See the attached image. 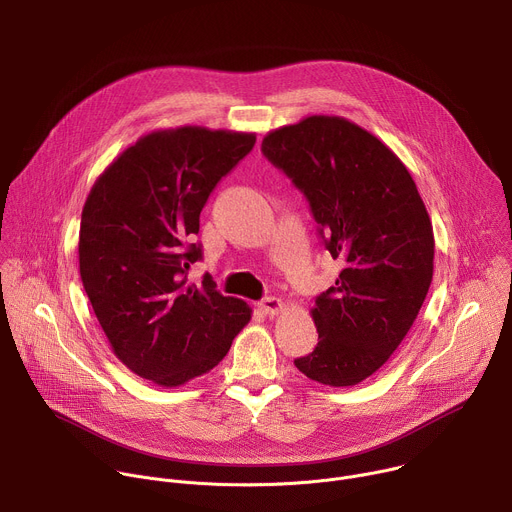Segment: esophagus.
<instances>
[{
  "instance_id": "esophagus-1",
  "label": "esophagus",
  "mask_w": 512,
  "mask_h": 512,
  "mask_svg": "<svg viewBox=\"0 0 512 512\" xmlns=\"http://www.w3.org/2000/svg\"><path fill=\"white\" fill-rule=\"evenodd\" d=\"M259 308H261V312H265L267 316H275V314H279L281 310H283V302L279 300V298H265V300H261L259 302Z\"/></svg>"
}]
</instances>
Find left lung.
Wrapping results in <instances>:
<instances>
[{
  "instance_id": "obj_1",
  "label": "left lung",
  "mask_w": 512,
  "mask_h": 512,
  "mask_svg": "<svg viewBox=\"0 0 512 512\" xmlns=\"http://www.w3.org/2000/svg\"><path fill=\"white\" fill-rule=\"evenodd\" d=\"M261 152L304 192L344 265L316 298L318 346L296 367L322 385H358L391 358L425 302L435 247L425 204L405 164L344 117L273 129Z\"/></svg>"
}]
</instances>
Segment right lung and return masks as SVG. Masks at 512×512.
<instances>
[{"label": "right lung", "mask_w": 512, "mask_h": 512, "mask_svg": "<svg viewBox=\"0 0 512 512\" xmlns=\"http://www.w3.org/2000/svg\"><path fill=\"white\" fill-rule=\"evenodd\" d=\"M255 145V133L184 125L139 137L93 184L79 233V269L115 356L137 377L180 387L214 369L251 308L223 296L190 243L210 192Z\"/></svg>", "instance_id": "obj_1"}]
</instances>
